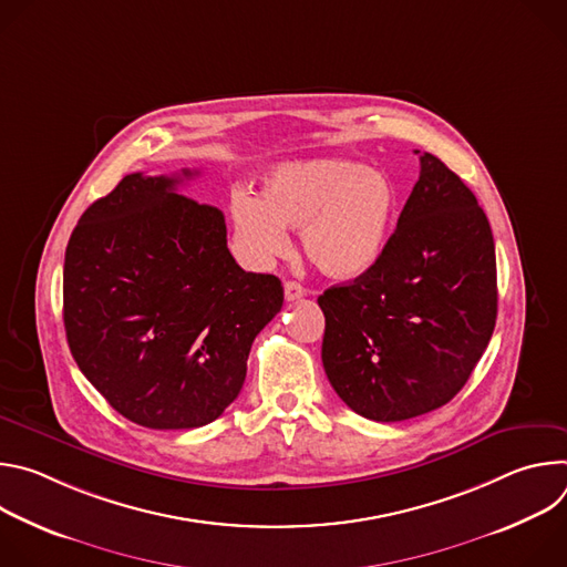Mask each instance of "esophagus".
Instances as JSON below:
<instances>
[{
  "instance_id": "esophagus-1",
  "label": "esophagus",
  "mask_w": 567,
  "mask_h": 567,
  "mask_svg": "<svg viewBox=\"0 0 567 567\" xmlns=\"http://www.w3.org/2000/svg\"><path fill=\"white\" fill-rule=\"evenodd\" d=\"M305 293H307V291H305L302 285H298V282H293V280H287V282H285V298H287L289 302L302 298Z\"/></svg>"
}]
</instances>
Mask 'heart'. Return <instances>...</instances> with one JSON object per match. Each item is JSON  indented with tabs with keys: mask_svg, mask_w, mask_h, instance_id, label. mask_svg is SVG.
I'll return each mask as SVG.
<instances>
[{
	"mask_svg": "<svg viewBox=\"0 0 567 567\" xmlns=\"http://www.w3.org/2000/svg\"><path fill=\"white\" fill-rule=\"evenodd\" d=\"M399 195L388 175L350 158H305L276 166L262 193L237 188L228 213L239 251L258 267L289 247L300 228L305 258L330 278H357L385 251Z\"/></svg>",
	"mask_w": 567,
	"mask_h": 567,
	"instance_id": "obj_1",
	"label": "heart"
}]
</instances>
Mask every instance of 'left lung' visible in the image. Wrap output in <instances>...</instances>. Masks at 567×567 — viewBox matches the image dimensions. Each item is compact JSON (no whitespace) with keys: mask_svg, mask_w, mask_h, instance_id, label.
<instances>
[{"mask_svg":"<svg viewBox=\"0 0 567 567\" xmlns=\"http://www.w3.org/2000/svg\"><path fill=\"white\" fill-rule=\"evenodd\" d=\"M420 164V182L379 262L318 296L322 368L348 406L374 422L444 406L496 328L489 219L437 156L424 152Z\"/></svg>","mask_w":567,"mask_h":567,"instance_id":"1","label":"left lung"}]
</instances>
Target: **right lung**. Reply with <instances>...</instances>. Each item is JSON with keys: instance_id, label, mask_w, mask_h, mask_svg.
I'll return each instance as SVG.
<instances>
[{"instance_id": "1", "label": "right lung", "mask_w": 567, "mask_h": 567, "mask_svg": "<svg viewBox=\"0 0 567 567\" xmlns=\"http://www.w3.org/2000/svg\"><path fill=\"white\" fill-rule=\"evenodd\" d=\"M195 175L123 177L78 219L64 254L69 350L110 406L145 429L217 420L285 300L276 276L235 262L221 210L177 193Z\"/></svg>"}]
</instances>
